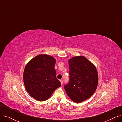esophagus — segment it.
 Wrapping results in <instances>:
<instances>
[{
	"instance_id": "34e87169",
	"label": "esophagus",
	"mask_w": 122,
	"mask_h": 122,
	"mask_svg": "<svg viewBox=\"0 0 122 122\" xmlns=\"http://www.w3.org/2000/svg\"><path fill=\"white\" fill-rule=\"evenodd\" d=\"M60 82H61V85H62V84H63V81H62V80H60Z\"/></svg>"
}]
</instances>
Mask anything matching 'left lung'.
<instances>
[{"instance_id": "1", "label": "left lung", "mask_w": 122, "mask_h": 122, "mask_svg": "<svg viewBox=\"0 0 122 122\" xmlns=\"http://www.w3.org/2000/svg\"><path fill=\"white\" fill-rule=\"evenodd\" d=\"M69 81L65 85L66 93L76 103L90 98L96 90L98 72L95 66L82 56L73 57L69 61Z\"/></svg>"}]
</instances>
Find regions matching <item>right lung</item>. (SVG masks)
Masks as SVG:
<instances>
[{
  "instance_id": "obj_1",
  "label": "right lung",
  "mask_w": 122,
  "mask_h": 122,
  "mask_svg": "<svg viewBox=\"0 0 122 122\" xmlns=\"http://www.w3.org/2000/svg\"><path fill=\"white\" fill-rule=\"evenodd\" d=\"M55 61V59L50 55L40 54L25 66L23 73L24 86L29 94L36 100H46L61 86L56 78Z\"/></svg>"
}]
</instances>
